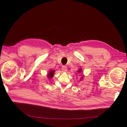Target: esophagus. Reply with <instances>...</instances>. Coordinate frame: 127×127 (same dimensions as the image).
<instances>
[{"instance_id": "34e87169", "label": "esophagus", "mask_w": 127, "mask_h": 127, "mask_svg": "<svg viewBox=\"0 0 127 127\" xmlns=\"http://www.w3.org/2000/svg\"><path fill=\"white\" fill-rule=\"evenodd\" d=\"M67 69L68 68H67V67L66 66H63L62 67V70L63 72H66L67 70H68Z\"/></svg>"}]
</instances>
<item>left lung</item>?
<instances>
[{
  "mask_svg": "<svg viewBox=\"0 0 127 127\" xmlns=\"http://www.w3.org/2000/svg\"><path fill=\"white\" fill-rule=\"evenodd\" d=\"M82 72V69H81V68H80L79 70H78V71H77V72H78V73H81V75L82 74V73H81ZM83 77H84V76H83V75H82V77H81L80 79V81H81V80H83Z\"/></svg>",
  "mask_w": 127,
  "mask_h": 127,
  "instance_id": "8db88e82",
  "label": "left lung"
}]
</instances>
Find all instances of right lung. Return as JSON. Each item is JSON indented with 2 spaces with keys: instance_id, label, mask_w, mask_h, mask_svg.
Instances as JSON below:
<instances>
[{
  "instance_id": "1",
  "label": "right lung",
  "mask_w": 127,
  "mask_h": 127,
  "mask_svg": "<svg viewBox=\"0 0 127 127\" xmlns=\"http://www.w3.org/2000/svg\"><path fill=\"white\" fill-rule=\"evenodd\" d=\"M55 70H50V71H48V72L47 73V77L48 79H52V78L53 77L54 74H55Z\"/></svg>"
}]
</instances>
